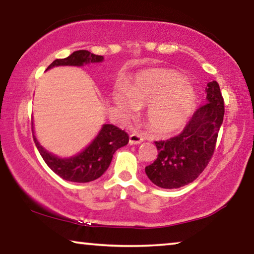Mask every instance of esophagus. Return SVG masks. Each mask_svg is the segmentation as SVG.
<instances>
[{
    "label": "esophagus",
    "mask_w": 254,
    "mask_h": 254,
    "mask_svg": "<svg viewBox=\"0 0 254 254\" xmlns=\"http://www.w3.org/2000/svg\"><path fill=\"white\" fill-rule=\"evenodd\" d=\"M144 140L142 137L137 132H133V133H131L128 135V142H130L131 145H137V144H140V142Z\"/></svg>",
    "instance_id": "esophagus-1"
}]
</instances>
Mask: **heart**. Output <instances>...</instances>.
<instances>
[{
  "instance_id": "1",
  "label": "heart",
  "mask_w": 254,
  "mask_h": 254,
  "mask_svg": "<svg viewBox=\"0 0 254 254\" xmlns=\"http://www.w3.org/2000/svg\"><path fill=\"white\" fill-rule=\"evenodd\" d=\"M117 108L130 116L145 107L144 117L152 131L169 133L184 126L195 108V94L176 71L154 69L139 74L124 92H114Z\"/></svg>"
}]
</instances>
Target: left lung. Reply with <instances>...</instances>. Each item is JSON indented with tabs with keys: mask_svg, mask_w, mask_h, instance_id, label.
I'll return each mask as SVG.
<instances>
[{
	"mask_svg": "<svg viewBox=\"0 0 254 254\" xmlns=\"http://www.w3.org/2000/svg\"><path fill=\"white\" fill-rule=\"evenodd\" d=\"M207 102L195 110L183 131L167 140L154 141L158 158L145 173L162 189H178L197 180L215 151L223 122L224 100L217 81L207 84Z\"/></svg>",
	"mask_w": 254,
	"mask_h": 254,
	"instance_id": "1",
	"label": "left lung"
}]
</instances>
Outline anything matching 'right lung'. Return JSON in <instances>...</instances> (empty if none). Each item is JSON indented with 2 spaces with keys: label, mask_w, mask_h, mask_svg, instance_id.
Returning a JSON list of instances; mask_svg holds the SVG:
<instances>
[{
  "label": "right lung",
  "mask_w": 254,
  "mask_h": 254,
  "mask_svg": "<svg viewBox=\"0 0 254 254\" xmlns=\"http://www.w3.org/2000/svg\"><path fill=\"white\" fill-rule=\"evenodd\" d=\"M102 60L103 56L94 55L87 51H77L65 59L55 60L47 70L59 65L80 66L87 63L101 62ZM33 139L46 164L63 180L76 183H87L102 176L112 162L114 153L128 142L126 131L113 124H105L96 138L83 152L70 159H60L42 148L34 135Z\"/></svg>",
  "instance_id": "obj_1"
}]
</instances>
